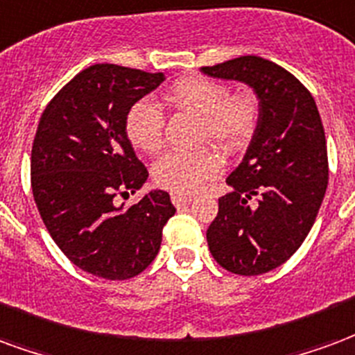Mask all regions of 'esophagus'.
Segmentation results:
<instances>
[{
	"label": "esophagus",
	"mask_w": 355,
	"mask_h": 355,
	"mask_svg": "<svg viewBox=\"0 0 355 355\" xmlns=\"http://www.w3.org/2000/svg\"><path fill=\"white\" fill-rule=\"evenodd\" d=\"M170 198H172V204H174V206H178V208H180V206H187V204L193 202V196L181 195V193H172V196H170Z\"/></svg>",
	"instance_id": "34e87169"
}]
</instances>
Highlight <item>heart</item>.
Masks as SVG:
<instances>
[{"mask_svg": "<svg viewBox=\"0 0 355 355\" xmlns=\"http://www.w3.org/2000/svg\"><path fill=\"white\" fill-rule=\"evenodd\" d=\"M164 102L200 117V139L214 141L225 151H236L252 139L259 121V102L250 92L229 94L223 83L191 75L175 81L164 94ZM124 130L136 149L159 151L164 136V115L159 105L139 100L132 105ZM223 162L211 149L168 151L155 160L153 181L172 193H195L204 181L221 174Z\"/></svg>", "mask_w": 355, "mask_h": 355, "instance_id": "b5f03b06", "label": "heart"}]
</instances>
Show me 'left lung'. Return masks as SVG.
I'll return each mask as SVG.
<instances>
[{
	"label": "left lung",
	"mask_w": 355,
	"mask_h": 355,
	"mask_svg": "<svg viewBox=\"0 0 355 355\" xmlns=\"http://www.w3.org/2000/svg\"><path fill=\"white\" fill-rule=\"evenodd\" d=\"M202 73L245 83L259 98V121L238 168L227 178L206 238L229 272L257 276L293 255L322 206L329 168L320 111L295 75L261 56H240Z\"/></svg>",
	"instance_id": "1"
}]
</instances>
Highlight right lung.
Wrapping results in <instances>:
<instances>
[{
	"instance_id": "right-lung-1",
	"label": "right lung",
	"mask_w": 355,
	"mask_h": 355,
	"mask_svg": "<svg viewBox=\"0 0 355 355\" xmlns=\"http://www.w3.org/2000/svg\"><path fill=\"white\" fill-rule=\"evenodd\" d=\"M162 81L164 73L94 64L62 87L37 124L33 200L64 255L98 278L128 280L144 272L175 214L170 195L159 189L130 208L117 206V196L136 193L149 175L124 119Z\"/></svg>"
}]
</instances>
